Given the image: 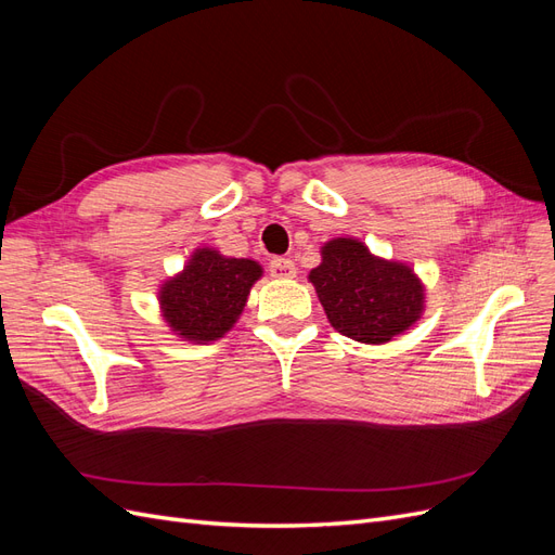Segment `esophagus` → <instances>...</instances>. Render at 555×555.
I'll list each match as a JSON object with an SVG mask.
<instances>
[{
    "label": "esophagus",
    "instance_id": "1",
    "mask_svg": "<svg viewBox=\"0 0 555 555\" xmlns=\"http://www.w3.org/2000/svg\"><path fill=\"white\" fill-rule=\"evenodd\" d=\"M268 271H271V275L278 278V280H292V278H296L298 268L287 257H275V259H271V266H268Z\"/></svg>",
    "mask_w": 555,
    "mask_h": 555
}]
</instances>
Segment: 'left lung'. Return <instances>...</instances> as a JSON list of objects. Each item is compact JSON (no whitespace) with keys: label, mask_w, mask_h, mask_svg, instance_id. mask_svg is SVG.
I'll use <instances>...</instances> for the list:
<instances>
[{"label":"left lung","mask_w":555,"mask_h":555,"mask_svg":"<svg viewBox=\"0 0 555 555\" xmlns=\"http://www.w3.org/2000/svg\"><path fill=\"white\" fill-rule=\"evenodd\" d=\"M319 251L322 263L308 280L338 333L357 343L384 345L422 319L426 287L412 266L377 257L351 236L331 238Z\"/></svg>","instance_id":"1"}]
</instances>
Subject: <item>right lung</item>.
Masks as SVG:
<instances>
[{"mask_svg":"<svg viewBox=\"0 0 555 555\" xmlns=\"http://www.w3.org/2000/svg\"><path fill=\"white\" fill-rule=\"evenodd\" d=\"M263 275L255 259L224 257L215 247H196L180 273L162 282L159 312L176 338L208 345L238 322L249 289Z\"/></svg>","mask_w":555,"mask_h":555,"instance_id":"1","label":"right lung"}]
</instances>
